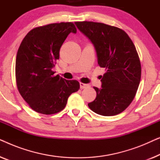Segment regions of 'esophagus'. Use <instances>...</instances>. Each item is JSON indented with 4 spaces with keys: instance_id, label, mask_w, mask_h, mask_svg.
I'll return each instance as SVG.
<instances>
[{
    "instance_id": "esophagus-1",
    "label": "esophagus",
    "mask_w": 160,
    "mask_h": 160,
    "mask_svg": "<svg viewBox=\"0 0 160 160\" xmlns=\"http://www.w3.org/2000/svg\"><path fill=\"white\" fill-rule=\"evenodd\" d=\"M89 87V84H84V83L80 82V88L81 89L87 88V87Z\"/></svg>"
}]
</instances>
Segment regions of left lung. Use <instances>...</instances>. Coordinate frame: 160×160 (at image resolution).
<instances>
[{
	"label": "left lung",
	"instance_id": "obj_1",
	"mask_svg": "<svg viewBox=\"0 0 160 160\" xmlns=\"http://www.w3.org/2000/svg\"><path fill=\"white\" fill-rule=\"evenodd\" d=\"M81 32L94 44L98 63L106 69L102 88L94 87L97 96L89 108L102 116L124 111L134 99L141 77V65L136 48L125 31L94 22H76Z\"/></svg>",
	"mask_w": 160,
	"mask_h": 160
}]
</instances>
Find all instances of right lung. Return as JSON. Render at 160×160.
Returning <instances> with one entry per match:
<instances>
[{
	"label": "right lung",
	"mask_w": 160,
	"mask_h": 160,
	"mask_svg": "<svg viewBox=\"0 0 160 160\" xmlns=\"http://www.w3.org/2000/svg\"><path fill=\"white\" fill-rule=\"evenodd\" d=\"M70 32H76L73 22L40 26L28 32L19 46L15 66L17 89L36 112L46 115L60 112L69 96L80 88L78 81L54 76L52 70Z\"/></svg>",
	"instance_id": "1"
}]
</instances>
